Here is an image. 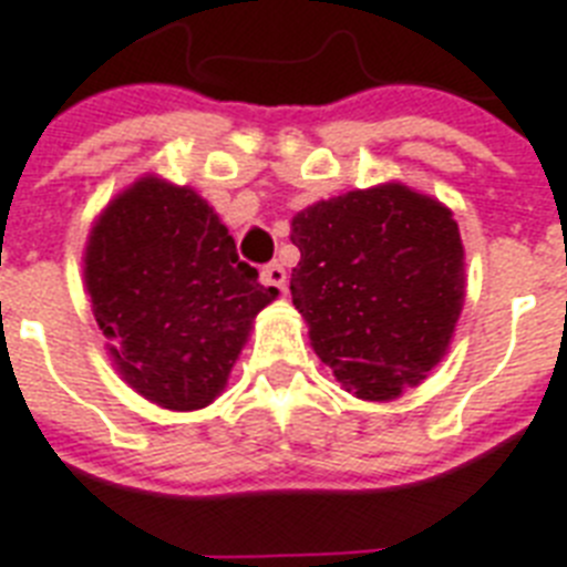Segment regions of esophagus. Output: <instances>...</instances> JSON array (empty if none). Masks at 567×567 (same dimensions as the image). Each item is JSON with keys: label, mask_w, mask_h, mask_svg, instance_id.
<instances>
[{"label": "esophagus", "mask_w": 567, "mask_h": 567, "mask_svg": "<svg viewBox=\"0 0 567 567\" xmlns=\"http://www.w3.org/2000/svg\"><path fill=\"white\" fill-rule=\"evenodd\" d=\"M260 280H262V287H275L284 292V289H287V269H284L278 260L269 262V266H262Z\"/></svg>", "instance_id": "34e87169"}]
</instances>
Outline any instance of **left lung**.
<instances>
[{
	"label": "left lung",
	"instance_id": "8db88e82",
	"mask_svg": "<svg viewBox=\"0 0 567 567\" xmlns=\"http://www.w3.org/2000/svg\"><path fill=\"white\" fill-rule=\"evenodd\" d=\"M292 305L348 392L389 401L445 357L465 298L454 216L401 184L354 189L292 219Z\"/></svg>",
	"mask_w": 567,
	"mask_h": 567
}]
</instances>
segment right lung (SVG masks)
Wrapping results in <instances>:
<instances>
[{"instance_id": "1", "label": "right lung", "mask_w": 567, "mask_h": 567, "mask_svg": "<svg viewBox=\"0 0 567 567\" xmlns=\"http://www.w3.org/2000/svg\"><path fill=\"white\" fill-rule=\"evenodd\" d=\"M84 280L125 383L166 410L219 395L251 321L278 296L205 198L161 178L137 181L99 216Z\"/></svg>"}]
</instances>
